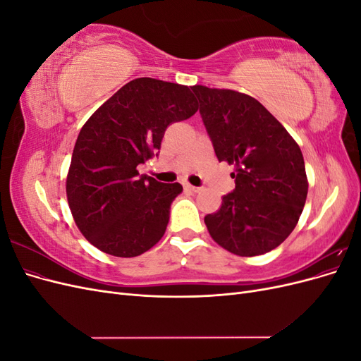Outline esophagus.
<instances>
[{
    "label": "esophagus",
    "instance_id": "esophagus-1",
    "mask_svg": "<svg viewBox=\"0 0 361 361\" xmlns=\"http://www.w3.org/2000/svg\"><path fill=\"white\" fill-rule=\"evenodd\" d=\"M183 188H185V191H190V192H199L200 191L199 187H192V185H190V183H185Z\"/></svg>",
    "mask_w": 361,
    "mask_h": 361
}]
</instances>
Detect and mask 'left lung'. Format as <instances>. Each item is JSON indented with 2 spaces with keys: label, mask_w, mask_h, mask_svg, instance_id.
<instances>
[{
  "label": "left lung",
  "mask_w": 361,
  "mask_h": 361,
  "mask_svg": "<svg viewBox=\"0 0 361 361\" xmlns=\"http://www.w3.org/2000/svg\"><path fill=\"white\" fill-rule=\"evenodd\" d=\"M191 89L218 161L235 166V190L204 216L207 231L233 255H265L290 235L307 199L301 149L255 97L204 85Z\"/></svg>",
  "instance_id": "obj_1"
}]
</instances>
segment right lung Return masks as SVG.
I'll list each match as a JSON object with an SVG mask.
<instances>
[{"label": "right lung", "instance_id": "right-lung-1", "mask_svg": "<svg viewBox=\"0 0 361 361\" xmlns=\"http://www.w3.org/2000/svg\"><path fill=\"white\" fill-rule=\"evenodd\" d=\"M197 110L190 87L137 78L87 120L66 180L71 212L87 241L106 255L135 257L164 236L182 185L140 174L138 166L158 157L169 125Z\"/></svg>", "mask_w": 361, "mask_h": 361}]
</instances>
